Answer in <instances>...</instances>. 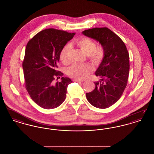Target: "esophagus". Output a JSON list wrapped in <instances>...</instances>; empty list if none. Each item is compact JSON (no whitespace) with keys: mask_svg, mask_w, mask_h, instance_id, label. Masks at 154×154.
Returning <instances> with one entry per match:
<instances>
[{"mask_svg":"<svg viewBox=\"0 0 154 154\" xmlns=\"http://www.w3.org/2000/svg\"><path fill=\"white\" fill-rule=\"evenodd\" d=\"M74 81H76V82H83V81H84L85 80H77V79H75V80H74Z\"/></svg>","mask_w":154,"mask_h":154,"instance_id":"1","label":"esophagus"}]
</instances>
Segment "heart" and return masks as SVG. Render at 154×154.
<instances>
[{"label": "heart", "mask_w": 154, "mask_h": 154, "mask_svg": "<svg viewBox=\"0 0 154 154\" xmlns=\"http://www.w3.org/2000/svg\"><path fill=\"white\" fill-rule=\"evenodd\" d=\"M77 45L80 48L82 51L87 55L90 60L94 63H100L104 57V51L101 47H96L95 42L89 37H82L77 42ZM70 49V45L66 44L63 48L60 55V59L62 62L66 63L67 56ZM91 70L90 67L86 64L75 63L69 67L67 70V75L74 79H83Z\"/></svg>", "instance_id": "obj_1"}]
</instances>
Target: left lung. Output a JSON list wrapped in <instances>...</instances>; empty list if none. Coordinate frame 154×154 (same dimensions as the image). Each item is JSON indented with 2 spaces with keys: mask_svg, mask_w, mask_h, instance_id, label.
Segmentation results:
<instances>
[{
  "mask_svg": "<svg viewBox=\"0 0 154 154\" xmlns=\"http://www.w3.org/2000/svg\"><path fill=\"white\" fill-rule=\"evenodd\" d=\"M102 46L104 57L95 72L100 78L95 88L87 93L88 102L99 109L117 102L126 87L129 72V55L123 41L107 28H95L82 32Z\"/></svg>",
  "mask_w": 154,
  "mask_h": 154,
  "instance_id": "obj_1",
  "label": "left lung"
}]
</instances>
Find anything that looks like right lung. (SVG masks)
<instances>
[{"label": "right lung", "mask_w": 154, "mask_h": 154, "mask_svg": "<svg viewBox=\"0 0 154 154\" xmlns=\"http://www.w3.org/2000/svg\"><path fill=\"white\" fill-rule=\"evenodd\" d=\"M75 33L47 29L28 42L22 63L25 88L32 99L45 109L58 107L66 99L67 88L72 81L62 77L54 84L55 77L63 73L57 70L60 52Z\"/></svg>", "instance_id": "add662e5"}]
</instances>
